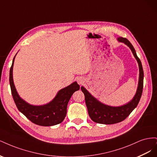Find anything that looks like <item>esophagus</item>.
Segmentation results:
<instances>
[{
  "label": "esophagus",
  "instance_id": "34e87169",
  "mask_svg": "<svg viewBox=\"0 0 157 157\" xmlns=\"http://www.w3.org/2000/svg\"><path fill=\"white\" fill-rule=\"evenodd\" d=\"M77 81L79 85H82L84 83V79L82 77H78L77 80Z\"/></svg>",
  "mask_w": 157,
  "mask_h": 157
}]
</instances>
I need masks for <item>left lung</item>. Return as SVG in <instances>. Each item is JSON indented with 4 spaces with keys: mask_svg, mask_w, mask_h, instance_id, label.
<instances>
[{
    "mask_svg": "<svg viewBox=\"0 0 157 157\" xmlns=\"http://www.w3.org/2000/svg\"><path fill=\"white\" fill-rule=\"evenodd\" d=\"M117 40L125 44L130 48L133 55L138 63L140 75L138 86L135 96L131 101L124 105L113 107L105 105L94 98L84 86H81V90L85 96V102L88 109V115L91 119L96 123L103 124H113L122 122L130 115L132 111L137 107L142 94L144 87V70L141 61L137 57L134 46L130 41L125 38L118 37Z\"/></svg>",
    "mask_w": 157,
    "mask_h": 157,
    "instance_id": "8db88e82",
    "label": "left lung"
}]
</instances>
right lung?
<instances>
[{
  "instance_id": "right-lung-1",
  "label": "right lung",
  "mask_w": 157,
  "mask_h": 157,
  "mask_svg": "<svg viewBox=\"0 0 157 157\" xmlns=\"http://www.w3.org/2000/svg\"><path fill=\"white\" fill-rule=\"evenodd\" d=\"M16 56L12 61L9 80L12 97L18 110L32 122L39 126H51L63 122L67 114L68 102L73 93L80 89L79 85L77 82H74L68 86L61 89L51 101L44 105H31L19 96L13 83V67Z\"/></svg>"
}]
</instances>
